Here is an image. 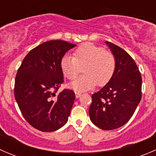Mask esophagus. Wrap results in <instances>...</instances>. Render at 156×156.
Returning <instances> with one entry per match:
<instances>
[{
    "instance_id": "esophagus-1",
    "label": "esophagus",
    "mask_w": 156,
    "mask_h": 156,
    "mask_svg": "<svg viewBox=\"0 0 156 156\" xmlns=\"http://www.w3.org/2000/svg\"><path fill=\"white\" fill-rule=\"evenodd\" d=\"M81 94H82V93L80 92V91H75V97H76V98L80 97V96L81 95Z\"/></svg>"
}]
</instances>
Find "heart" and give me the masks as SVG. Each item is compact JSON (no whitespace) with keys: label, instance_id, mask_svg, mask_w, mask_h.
Here are the masks:
<instances>
[{"label":"heart","instance_id":"heart-1","mask_svg":"<svg viewBox=\"0 0 156 156\" xmlns=\"http://www.w3.org/2000/svg\"><path fill=\"white\" fill-rule=\"evenodd\" d=\"M61 69L69 80L76 78L84 66V75L72 83L75 90H87L98 84H106L112 78L116 67V60L112 52L92 43H86L74 51L73 56H65L60 63Z\"/></svg>","mask_w":156,"mask_h":156}]
</instances>
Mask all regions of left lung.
Returning <instances> with one entry per match:
<instances>
[{
  "label": "left lung",
  "mask_w": 156,
  "mask_h": 156,
  "mask_svg": "<svg viewBox=\"0 0 156 156\" xmlns=\"http://www.w3.org/2000/svg\"><path fill=\"white\" fill-rule=\"evenodd\" d=\"M116 60L112 78L91 96V122L103 130H115L127 123L142 97V77L133 58L117 45L106 41Z\"/></svg>",
  "instance_id": "1"
}]
</instances>
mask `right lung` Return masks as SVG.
Here are the masks:
<instances>
[{
  "mask_svg": "<svg viewBox=\"0 0 156 156\" xmlns=\"http://www.w3.org/2000/svg\"><path fill=\"white\" fill-rule=\"evenodd\" d=\"M76 46L62 40L46 41L30 50L18 69L14 96L22 115L37 130L51 132L68 121L75 95L64 89L60 63L65 53Z\"/></svg>",
  "mask_w": 156,
  "mask_h": 156,
  "instance_id": "1",
  "label": "right lung"
}]
</instances>
